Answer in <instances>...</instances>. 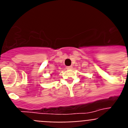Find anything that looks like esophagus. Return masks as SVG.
Wrapping results in <instances>:
<instances>
[{
	"label": "esophagus",
	"mask_w": 128,
	"mask_h": 128,
	"mask_svg": "<svg viewBox=\"0 0 128 128\" xmlns=\"http://www.w3.org/2000/svg\"><path fill=\"white\" fill-rule=\"evenodd\" d=\"M72 66H66V69H72Z\"/></svg>",
	"instance_id": "1"
}]
</instances>
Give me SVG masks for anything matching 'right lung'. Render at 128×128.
Here are the masks:
<instances>
[{"label": "right lung", "instance_id": "obj_1", "mask_svg": "<svg viewBox=\"0 0 128 128\" xmlns=\"http://www.w3.org/2000/svg\"><path fill=\"white\" fill-rule=\"evenodd\" d=\"M51 76H52V75H51Z\"/></svg>", "mask_w": 128, "mask_h": 128}]
</instances>
